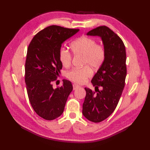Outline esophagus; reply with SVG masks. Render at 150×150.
Here are the masks:
<instances>
[{"mask_svg": "<svg viewBox=\"0 0 150 150\" xmlns=\"http://www.w3.org/2000/svg\"><path fill=\"white\" fill-rule=\"evenodd\" d=\"M79 88H80V86H79V85H78L77 84H73V90H77V89Z\"/></svg>", "mask_w": 150, "mask_h": 150, "instance_id": "34e87169", "label": "esophagus"}]
</instances>
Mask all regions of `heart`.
Returning <instances> with one entry per match:
<instances>
[{"mask_svg":"<svg viewBox=\"0 0 150 150\" xmlns=\"http://www.w3.org/2000/svg\"><path fill=\"white\" fill-rule=\"evenodd\" d=\"M72 53L75 55L83 56V64L89 65L93 69H98L103 64L106 52L104 47L97 44V41L91 37L82 36L74 40L70 44ZM59 59L61 64L68 68L71 64L72 56L69 51L61 47L59 52ZM93 74L88 66L83 68H73L66 73V77L75 83L82 84Z\"/></svg>","mask_w":150,"mask_h":150,"instance_id":"obj_1","label":"heart"}]
</instances>
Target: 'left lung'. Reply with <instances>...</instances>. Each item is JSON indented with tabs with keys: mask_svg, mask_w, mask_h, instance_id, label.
<instances>
[{
	"mask_svg": "<svg viewBox=\"0 0 150 150\" xmlns=\"http://www.w3.org/2000/svg\"><path fill=\"white\" fill-rule=\"evenodd\" d=\"M87 35L100 37L106 52L103 64L91 80L96 93L85 88L86 95L82 106V114L88 120L100 122L115 110L124 90L127 72L126 48L120 38L107 26L95 28ZM98 87L102 88L101 91Z\"/></svg>",
	"mask_w": 150,
	"mask_h": 150,
	"instance_id": "obj_1",
	"label": "left lung"
}]
</instances>
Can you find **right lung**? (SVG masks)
I'll list each match as a JSON object with an SVG mask.
<instances>
[{"label": "right lung", "mask_w": 150, "mask_h": 150, "mask_svg": "<svg viewBox=\"0 0 150 150\" xmlns=\"http://www.w3.org/2000/svg\"><path fill=\"white\" fill-rule=\"evenodd\" d=\"M79 31L53 25L37 33L28 46L25 64L27 93L34 111L45 120L61 115L73 90L68 80H63L62 86L55 89L52 82L57 80L62 68L59 59L62 43Z\"/></svg>", "instance_id": "add662e5"}]
</instances>
